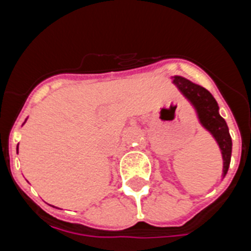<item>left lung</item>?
Segmentation results:
<instances>
[{"label": "left lung", "mask_w": 251, "mask_h": 251, "mask_svg": "<svg viewBox=\"0 0 251 251\" xmlns=\"http://www.w3.org/2000/svg\"><path fill=\"white\" fill-rule=\"evenodd\" d=\"M172 83L176 85L179 93L191 104L197 115L199 123L207 130L220 148L223 156V178L227 174L230 161H231L232 142L229 133V127L225 119L219 113V104L212 94L203 86L192 83L186 77L175 75Z\"/></svg>", "instance_id": "left-lung-1"}]
</instances>
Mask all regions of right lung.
Returning <instances> with one entry per match:
<instances>
[{"instance_id": "obj_1", "label": "right lung", "mask_w": 251, "mask_h": 251, "mask_svg": "<svg viewBox=\"0 0 251 251\" xmlns=\"http://www.w3.org/2000/svg\"><path fill=\"white\" fill-rule=\"evenodd\" d=\"M25 123H26V121L24 122V124H25ZM17 153H19V145H17Z\"/></svg>"}]
</instances>
